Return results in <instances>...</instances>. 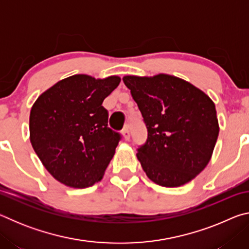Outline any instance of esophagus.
<instances>
[{
    "label": "esophagus",
    "mask_w": 249,
    "mask_h": 249,
    "mask_svg": "<svg viewBox=\"0 0 249 249\" xmlns=\"http://www.w3.org/2000/svg\"><path fill=\"white\" fill-rule=\"evenodd\" d=\"M123 136H124V138H125V141H129V138H130V132H129V128L127 127V126H126V127L123 129Z\"/></svg>",
    "instance_id": "1"
}]
</instances>
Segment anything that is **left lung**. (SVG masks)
<instances>
[{"label":"left lung","instance_id":"8db88e82","mask_svg":"<svg viewBox=\"0 0 249 249\" xmlns=\"http://www.w3.org/2000/svg\"><path fill=\"white\" fill-rule=\"evenodd\" d=\"M125 86L148 132L137 159L148 178L162 187L190 182L208 165L215 147L218 121L213 101L175 75H125Z\"/></svg>","mask_w":249,"mask_h":249}]
</instances>
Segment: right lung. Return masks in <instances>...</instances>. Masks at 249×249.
Listing matches in <instances>:
<instances>
[{"mask_svg":"<svg viewBox=\"0 0 249 249\" xmlns=\"http://www.w3.org/2000/svg\"><path fill=\"white\" fill-rule=\"evenodd\" d=\"M121 82L74 74L53 84L34 103L29 138L44 167L67 187L83 189L103 178L121 134L107 126L104 99Z\"/></svg>","mask_w":249,"mask_h":249,"instance_id":"add662e5","label":"right lung"}]
</instances>
